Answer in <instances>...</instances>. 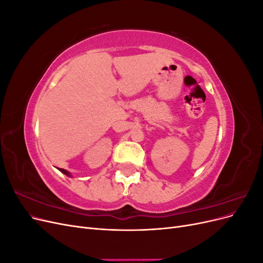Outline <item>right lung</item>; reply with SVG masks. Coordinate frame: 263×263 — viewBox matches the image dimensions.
<instances>
[{
	"mask_svg": "<svg viewBox=\"0 0 263 263\" xmlns=\"http://www.w3.org/2000/svg\"><path fill=\"white\" fill-rule=\"evenodd\" d=\"M59 171H61L62 173H65L66 174V176H68V177H70V173L68 172V171H66L65 169H59Z\"/></svg>",
	"mask_w": 263,
	"mask_h": 263,
	"instance_id": "obj_1",
	"label": "right lung"
}]
</instances>
